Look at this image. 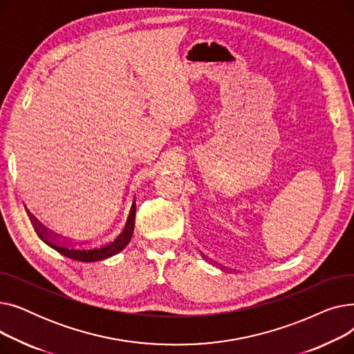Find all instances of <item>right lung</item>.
<instances>
[{"instance_id": "obj_1", "label": "right lung", "mask_w": 354, "mask_h": 354, "mask_svg": "<svg viewBox=\"0 0 354 354\" xmlns=\"http://www.w3.org/2000/svg\"><path fill=\"white\" fill-rule=\"evenodd\" d=\"M30 219L37 235H39L40 239H43L48 247L54 248L55 251L63 254L67 258L74 259V261H83V263L100 261V259H106L111 255L120 252L129 244L130 238L133 235V227H135V212L132 208L130 209L124 228L113 239H109L106 243L97 244V245H84V243H76V241L73 243L70 239L67 241V238L55 235L54 232L43 227V224H40L39 219H35L31 214H30Z\"/></svg>"}]
</instances>
